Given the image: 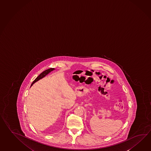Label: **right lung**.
Returning <instances> with one entry per match:
<instances>
[{
    "label": "right lung",
    "mask_w": 151,
    "mask_h": 151,
    "mask_svg": "<svg viewBox=\"0 0 151 151\" xmlns=\"http://www.w3.org/2000/svg\"><path fill=\"white\" fill-rule=\"evenodd\" d=\"M53 70H54V68H49L48 69H47L46 70L44 71H43L42 73H41V74L37 76L36 78H35V80L33 82V83L32 84H31V86L33 85V84H34L35 82H37V81L39 80L40 79H41V78H42L43 77H45L46 75L48 74L49 73H50V71H52Z\"/></svg>",
    "instance_id": "obj_1"
}]
</instances>
